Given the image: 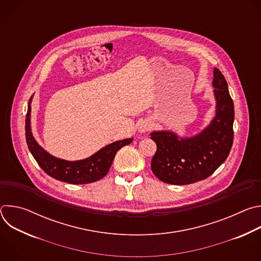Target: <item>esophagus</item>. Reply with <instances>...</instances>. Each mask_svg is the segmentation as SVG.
<instances>
[{"label": "esophagus", "mask_w": 261, "mask_h": 261, "mask_svg": "<svg viewBox=\"0 0 261 261\" xmlns=\"http://www.w3.org/2000/svg\"><path fill=\"white\" fill-rule=\"evenodd\" d=\"M153 128V124L150 121H142L140 122V124L138 125V131L140 133H145L148 132Z\"/></svg>", "instance_id": "34e87169"}]
</instances>
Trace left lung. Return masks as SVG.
Here are the masks:
<instances>
[{
	"label": "left lung",
	"instance_id": "left-lung-1",
	"mask_svg": "<svg viewBox=\"0 0 261 261\" xmlns=\"http://www.w3.org/2000/svg\"><path fill=\"white\" fill-rule=\"evenodd\" d=\"M216 115L201 132L179 137L171 131H154L157 144L152 159L154 174L171 185H189L208 177L229 155L233 142L234 107L225 77L214 69Z\"/></svg>",
	"mask_w": 261,
	"mask_h": 261
}]
</instances>
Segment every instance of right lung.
Listing matches in <instances>:
<instances>
[{"label": "right lung", "mask_w": 261, "mask_h": 261, "mask_svg": "<svg viewBox=\"0 0 261 261\" xmlns=\"http://www.w3.org/2000/svg\"><path fill=\"white\" fill-rule=\"evenodd\" d=\"M28 104V113L25 117V139L31 154L38 165L51 177L73 185H82L94 182L104 177L117 152L125 145L130 144L133 138L118 140L102 147L97 153L89 158L79 161H67L54 157L40 146L33 136L31 130V102Z\"/></svg>", "instance_id": "add662e5"}]
</instances>
